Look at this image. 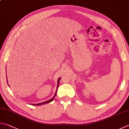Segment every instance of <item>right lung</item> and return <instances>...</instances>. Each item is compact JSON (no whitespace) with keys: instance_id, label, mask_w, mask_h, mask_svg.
<instances>
[{"instance_id":"1","label":"right lung","mask_w":129,"mask_h":129,"mask_svg":"<svg viewBox=\"0 0 129 129\" xmlns=\"http://www.w3.org/2000/svg\"><path fill=\"white\" fill-rule=\"evenodd\" d=\"M60 78H59V79H58V80H57V88H56V92H55V95L51 99H50L48 101H45L44 102H42V103H37V104H30L31 105H34V106H40V105H44V104H46V103H49L50 102H52L53 100L54 99L55 97L56 96V92H57V88H58V87H59V82H60ZM7 83H8V82H7Z\"/></svg>"}]
</instances>
